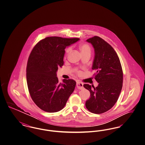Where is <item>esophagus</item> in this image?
I'll use <instances>...</instances> for the list:
<instances>
[{
	"label": "esophagus",
	"mask_w": 145,
	"mask_h": 145,
	"mask_svg": "<svg viewBox=\"0 0 145 145\" xmlns=\"http://www.w3.org/2000/svg\"><path fill=\"white\" fill-rule=\"evenodd\" d=\"M76 87L77 88L79 89H84V84L81 82H76Z\"/></svg>",
	"instance_id": "esophagus-1"
}]
</instances>
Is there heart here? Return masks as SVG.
<instances>
[{
	"label": "heart",
	"mask_w": 145,
	"mask_h": 145,
	"mask_svg": "<svg viewBox=\"0 0 145 145\" xmlns=\"http://www.w3.org/2000/svg\"><path fill=\"white\" fill-rule=\"evenodd\" d=\"M79 49H80L82 55L86 54V53H90V54L91 53V48L88 44H80L79 45ZM70 52V48L66 49V50H65V56H66Z\"/></svg>",
	"instance_id": "1"
}]
</instances>
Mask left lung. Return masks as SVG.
I'll use <instances>...</instances> for the list:
<instances>
[{
    "label": "left lung",
    "mask_w": 145,
    "mask_h": 145,
    "mask_svg": "<svg viewBox=\"0 0 145 145\" xmlns=\"http://www.w3.org/2000/svg\"><path fill=\"white\" fill-rule=\"evenodd\" d=\"M87 41L95 50L92 69L96 72L95 79L98 85L95 88L84 84L90 93L86 107L92 113L101 114L110 110L118 101L123 86V71L119 57L110 44L97 36Z\"/></svg>",
    "instance_id": "left-lung-1"
}]
</instances>
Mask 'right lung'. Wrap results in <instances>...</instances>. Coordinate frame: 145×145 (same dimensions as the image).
<instances>
[{"label": "right lung", "mask_w": 145, "mask_h": 145, "mask_svg": "<svg viewBox=\"0 0 145 145\" xmlns=\"http://www.w3.org/2000/svg\"><path fill=\"white\" fill-rule=\"evenodd\" d=\"M79 39L47 37L31 51L26 67L27 87L33 101L45 112L54 113L62 110L74 90V80L64 79L59 83L57 72L64 64L65 49Z\"/></svg>", "instance_id": "right-lung-1"}]
</instances>
